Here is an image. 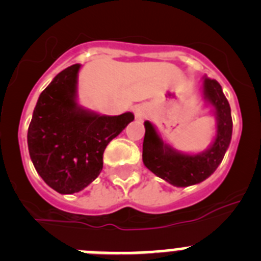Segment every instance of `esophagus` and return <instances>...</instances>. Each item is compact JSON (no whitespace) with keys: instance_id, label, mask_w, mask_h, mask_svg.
Wrapping results in <instances>:
<instances>
[{"instance_id":"obj_1","label":"esophagus","mask_w":261,"mask_h":261,"mask_svg":"<svg viewBox=\"0 0 261 261\" xmlns=\"http://www.w3.org/2000/svg\"><path fill=\"white\" fill-rule=\"evenodd\" d=\"M135 115L137 120H142L149 115V108L144 105H138L137 107L135 108Z\"/></svg>"}]
</instances>
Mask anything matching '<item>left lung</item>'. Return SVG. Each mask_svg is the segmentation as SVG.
<instances>
[{
	"label": "left lung",
	"instance_id": "obj_1",
	"mask_svg": "<svg viewBox=\"0 0 261 261\" xmlns=\"http://www.w3.org/2000/svg\"><path fill=\"white\" fill-rule=\"evenodd\" d=\"M204 95L212 103L217 115V137L204 153L188 155L175 151L159 137L150 121H145L142 161L151 172L172 186L188 187L201 183L211 176L222 162L231 141V110L222 87L212 78L204 80Z\"/></svg>",
	"mask_w": 261,
	"mask_h": 261
}]
</instances>
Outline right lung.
<instances>
[{"mask_svg":"<svg viewBox=\"0 0 261 261\" xmlns=\"http://www.w3.org/2000/svg\"><path fill=\"white\" fill-rule=\"evenodd\" d=\"M80 64L60 71L43 90L27 133L31 161L41 179L62 195L80 192L103 168V153L135 116H100L77 105Z\"/></svg>","mask_w":261,"mask_h":261,"instance_id":"right-lung-1","label":"right lung"}]
</instances>
